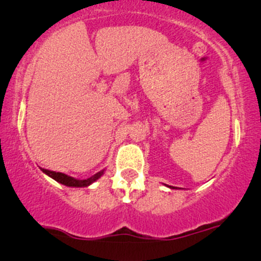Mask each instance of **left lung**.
<instances>
[{
  "label": "left lung",
  "mask_w": 261,
  "mask_h": 261,
  "mask_svg": "<svg viewBox=\"0 0 261 261\" xmlns=\"http://www.w3.org/2000/svg\"><path fill=\"white\" fill-rule=\"evenodd\" d=\"M168 187H170V188H174V187H171V186H168Z\"/></svg>",
  "instance_id": "left-lung-1"
}]
</instances>
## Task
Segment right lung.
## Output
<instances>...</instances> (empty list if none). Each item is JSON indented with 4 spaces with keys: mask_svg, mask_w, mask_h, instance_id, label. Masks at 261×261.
Instances as JSON below:
<instances>
[{
    "mask_svg": "<svg viewBox=\"0 0 261 261\" xmlns=\"http://www.w3.org/2000/svg\"><path fill=\"white\" fill-rule=\"evenodd\" d=\"M41 170L45 172L46 175H48L49 177H52L53 180H56L57 182H59V184L64 185V186H68V187H87V186H90L91 184H93V182L98 180V178L103 175V172H105V170H102V171L97 172V174H95L93 176H91L89 178L79 180V178L68 176V175L63 174V172L51 171V170H47V169H41Z\"/></svg>",
    "mask_w": 261,
    "mask_h": 261,
    "instance_id": "1",
    "label": "right lung"
}]
</instances>
